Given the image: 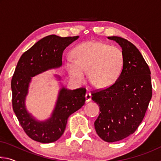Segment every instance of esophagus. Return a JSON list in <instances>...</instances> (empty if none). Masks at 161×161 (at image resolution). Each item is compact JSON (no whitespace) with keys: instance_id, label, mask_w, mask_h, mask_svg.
<instances>
[{"instance_id":"obj_1","label":"esophagus","mask_w":161,"mask_h":161,"mask_svg":"<svg viewBox=\"0 0 161 161\" xmlns=\"http://www.w3.org/2000/svg\"><path fill=\"white\" fill-rule=\"evenodd\" d=\"M92 99V95L90 93H86L85 94V101L86 102H89V101H91Z\"/></svg>"}]
</instances>
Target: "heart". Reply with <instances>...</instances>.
Instances as JSON below:
<instances>
[{
	"label": "heart",
	"mask_w": 161,
	"mask_h": 161,
	"mask_svg": "<svg viewBox=\"0 0 161 161\" xmlns=\"http://www.w3.org/2000/svg\"><path fill=\"white\" fill-rule=\"evenodd\" d=\"M72 54L74 58H68L65 61V67L70 77L79 84L84 82L89 70L92 84L100 89L108 88L118 80L123 69L122 51L107 43H81L74 48Z\"/></svg>",
	"instance_id": "1"
}]
</instances>
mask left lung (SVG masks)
<instances>
[{
	"instance_id": "obj_1",
	"label": "left lung",
	"mask_w": 161,
	"mask_h": 161,
	"mask_svg": "<svg viewBox=\"0 0 161 161\" xmlns=\"http://www.w3.org/2000/svg\"><path fill=\"white\" fill-rule=\"evenodd\" d=\"M122 48L124 63L115 83L93 92L92 99L99 106L94 122L98 136L108 143L116 142L135 132L143 121L152 97L151 71L136 46L124 38L111 36Z\"/></svg>"
}]
</instances>
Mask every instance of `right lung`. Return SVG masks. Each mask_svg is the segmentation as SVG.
Masks as SVG:
<instances>
[{
    "instance_id": "1",
    "label": "right lung",
    "mask_w": 161,
    "mask_h": 161,
    "mask_svg": "<svg viewBox=\"0 0 161 161\" xmlns=\"http://www.w3.org/2000/svg\"><path fill=\"white\" fill-rule=\"evenodd\" d=\"M78 38L79 36L62 37L55 35L43 37L22 54L16 66L11 80L13 111L26 134L37 142L48 143L58 140L64 131L68 117L85 102V89L71 90L61 84L55 107L49 119L37 120L25 106L32 77L60 67L65 48ZM54 76L61 80L59 75Z\"/></svg>"
}]
</instances>
